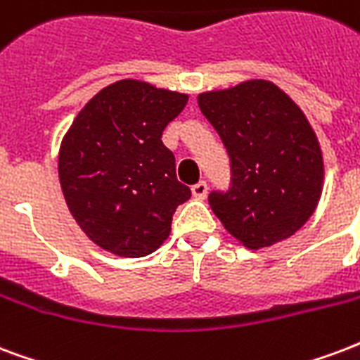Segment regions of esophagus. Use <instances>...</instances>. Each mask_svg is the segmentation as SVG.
<instances>
[{"mask_svg":"<svg viewBox=\"0 0 360 360\" xmlns=\"http://www.w3.org/2000/svg\"><path fill=\"white\" fill-rule=\"evenodd\" d=\"M207 191H209L207 182H197L195 186H191V195L195 197V199H205V197H207Z\"/></svg>","mask_w":360,"mask_h":360,"instance_id":"34e87169","label":"esophagus"}]
</instances>
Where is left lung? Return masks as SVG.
<instances>
[{
  "label": "left lung",
  "mask_w": 360,
  "mask_h": 360,
  "mask_svg": "<svg viewBox=\"0 0 360 360\" xmlns=\"http://www.w3.org/2000/svg\"><path fill=\"white\" fill-rule=\"evenodd\" d=\"M228 148L233 182L212 191L210 209L243 247H273L298 231L323 193L317 134L285 91L266 79L243 81L197 96Z\"/></svg>",
  "instance_id": "obj_1"
}]
</instances>
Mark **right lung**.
<instances>
[{"label": "right lung", "mask_w": 360, "mask_h": 360, "mask_svg": "<svg viewBox=\"0 0 360 360\" xmlns=\"http://www.w3.org/2000/svg\"><path fill=\"white\" fill-rule=\"evenodd\" d=\"M188 94L121 79L94 94L62 136L58 178L70 214L96 247L142 258L170 235L191 191L161 142Z\"/></svg>", "instance_id": "1"}]
</instances>
